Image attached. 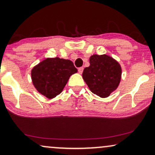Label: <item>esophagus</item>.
Masks as SVG:
<instances>
[{
  "mask_svg": "<svg viewBox=\"0 0 155 155\" xmlns=\"http://www.w3.org/2000/svg\"><path fill=\"white\" fill-rule=\"evenodd\" d=\"M83 67H81V68H78V73H79L80 74H82V71H83Z\"/></svg>",
  "mask_w": 155,
  "mask_h": 155,
  "instance_id": "esophagus-1",
  "label": "esophagus"
}]
</instances>
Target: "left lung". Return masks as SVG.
Returning a JSON list of instances; mask_svg holds the SVG:
<instances>
[{"instance_id":"left-lung-1","label":"left lung","mask_w":155,"mask_h":155,"mask_svg":"<svg viewBox=\"0 0 155 155\" xmlns=\"http://www.w3.org/2000/svg\"><path fill=\"white\" fill-rule=\"evenodd\" d=\"M90 64L82 73L83 80L92 93L101 98L108 97L120 84L122 74L120 65L106 54L91 56Z\"/></svg>"}]
</instances>
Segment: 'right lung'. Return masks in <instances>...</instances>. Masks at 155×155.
Instances as JSON below:
<instances>
[{
    "label": "right lung",
    "instance_id": "obj_1",
    "mask_svg": "<svg viewBox=\"0 0 155 155\" xmlns=\"http://www.w3.org/2000/svg\"><path fill=\"white\" fill-rule=\"evenodd\" d=\"M77 72L68 59L47 58L31 69V77L38 92L51 99L62 92L70 77Z\"/></svg>",
    "mask_w": 155,
    "mask_h": 155
}]
</instances>
